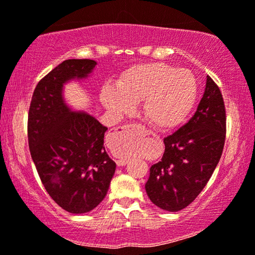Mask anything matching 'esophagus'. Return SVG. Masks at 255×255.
<instances>
[{
    "label": "esophagus",
    "instance_id": "obj_1",
    "mask_svg": "<svg viewBox=\"0 0 255 255\" xmlns=\"http://www.w3.org/2000/svg\"><path fill=\"white\" fill-rule=\"evenodd\" d=\"M121 128H122V130H128V127H122ZM151 134H152L151 132H148V131L145 132V135H151ZM153 137H155V134H153ZM128 162V159H118V160H116L117 166H125Z\"/></svg>",
    "mask_w": 255,
    "mask_h": 255
}]
</instances>
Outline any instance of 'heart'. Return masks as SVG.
I'll return each mask as SVG.
<instances>
[{
    "label": "heart",
    "instance_id": "1",
    "mask_svg": "<svg viewBox=\"0 0 255 255\" xmlns=\"http://www.w3.org/2000/svg\"><path fill=\"white\" fill-rule=\"evenodd\" d=\"M196 96L197 82L193 73L151 62L128 69L117 87L103 88L101 101L108 110L118 115L130 113L133 104L142 101L145 120L156 128L168 130L186 120Z\"/></svg>",
    "mask_w": 255,
    "mask_h": 255
}]
</instances>
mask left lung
<instances>
[{
	"label": "left lung",
	"mask_w": 255,
	"mask_h": 255,
	"mask_svg": "<svg viewBox=\"0 0 255 255\" xmlns=\"http://www.w3.org/2000/svg\"><path fill=\"white\" fill-rule=\"evenodd\" d=\"M225 106L221 90L207 76L204 94L187 124L163 139L161 160L149 168L145 184L156 207L175 212L189 205L210 180L224 148Z\"/></svg>",
	"instance_id": "left-lung-1"
}]
</instances>
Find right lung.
Masks as SVG:
<instances>
[{
    "instance_id": "obj_1",
    "label": "right lung",
    "mask_w": 255,
    "mask_h": 255,
    "mask_svg": "<svg viewBox=\"0 0 255 255\" xmlns=\"http://www.w3.org/2000/svg\"><path fill=\"white\" fill-rule=\"evenodd\" d=\"M97 62L68 59L38 82L31 100L27 138L45 189L59 207L85 214L106 197L116 163L104 148L103 127L85 111H73L64 85L87 79Z\"/></svg>"
}]
</instances>
